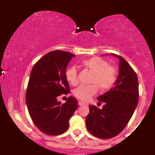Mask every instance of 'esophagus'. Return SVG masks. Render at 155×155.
Returning a JSON list of instances; mask_svg holds the SVG:
<instances>
[{"label":"esophagus","instance_id":"1","mask_svg":"<svg viewBox=\"0 0 155 155\" xmlns=\"http://www.w3.org/2000/svg\"><path fill=\"white\" fill-rule=\"evenodd\" d=\"M86 104H85L84 102H83V101H79V106H84V105H85Z\"/></svg>","mask_w":155,"mask_h":155}]
</instances>
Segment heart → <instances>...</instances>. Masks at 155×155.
Wrapping results in <instances>:
<instances>
[{"label": "heart", "mask_w": 155, "mask_h": 155, "mask_svg": "<svg viewBox=\"0 0 155 155\" xmlns=\"http://www.w3.org/2000/svg\"><path fill=\"white\" fill-rule=\"evenodd\" d=\"M81 65L93 74L91 83L94 84L89 86H79L74 91V95L80 100L86 101L94 95L97 91V87L101 90H107L114 85L117 80V71L114 67L108 65L107 61L98 58L93 57L83 60ZM65 76L71 85H76L78 83L77 69L72 66L67 69Z\"/></svg>", "instance_id": "b5f03b06"}]
</instances>
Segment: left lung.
<instances>
[{"mask_svg": "<svg viewBox=\"0 0 155 155\" xmlns=\"http://www.w3.org/2000/svg\"><path fill=\"white\" fill-rule=\"evenodd\" d=\"M119 58V74L114 85L109 91L97 97L104 102L100 109L90 105L86 117L87 129L92 136L107 139L123 130L132 117L138 103V81L136 72L122 57Z\"/></svg>", "mask_w": 155, "mask_h": 155, "instance_id": "obj_1", "label": "left lung"}]
</instances>
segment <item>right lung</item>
Listing matches in <instances>:
<instances>
[{
    "label": "right lung",
    "mask_w": 155,
    "mask_h": 155,
    "mask_svg": "<svg viewBox=\"0 0 155 155\" xmlns=\"http://www.w3.org/2000/svg\"><path fill=\"white\" fill-rule=\"evenodd\" d=\"M74 54L55 50L47 53L32 69L26 92V105L33 123L42 133L58 136L66 132L69 120L78 108L70 97L62 104L57 97L69 92L65 76L68 64Z\"/></svg>",
    "instance_id": "obj_1"
}]
</instances>
